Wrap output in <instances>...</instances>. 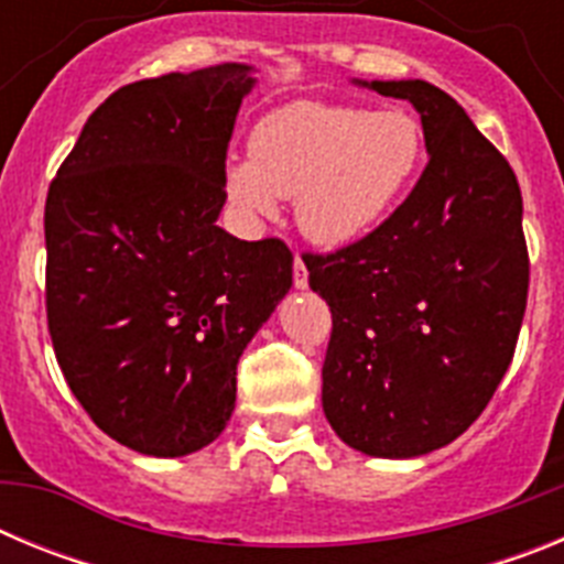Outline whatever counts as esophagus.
Returning a JSON list of instances; mask_svg holds the SVG:
<instances>
[{
  "instance_id": "1",
  "label": "esophagus",
  "mask_w": 564,
  "mask_h": 564,
  "mask_svg": "<svg viewBox=\"0 0 564 564\" xmlns=\"http://www.w3.org/2000/svg\"><path fill=\"white\" fill-rule=\"evenodd\" d=\"M293 285H296L299 291H305L307 288V268L305 262H302V257L293 259Z\"/></svg>"
}]
</instances>
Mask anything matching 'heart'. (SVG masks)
<instances>
[{"mask_svg": "<svg viewBox=\"0 0 564 564\" xmlns=\"http://www.w3.org/2000/svg\"><path fill=\"white\" fill-rule=\"evenodd\" d=\"M423 158V129L403 109L372 112L296 101L253 127L251 158L226 166V192L248 217H273L296 197V223L316 246H352L392 212Z\"/></svg>", "mask_w": 564, "mask_h": 564, "instance_id": "1", "label": "heart"}]
</instances>
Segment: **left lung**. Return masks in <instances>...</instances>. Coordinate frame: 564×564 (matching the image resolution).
<instances>
[{"label": "left lung", "mask_w": 564, "mask_h": 564, "mask_svg": "<svg viewBox=\"0 0 564 564\" xmlns=\"http://www.w3.org/2000/svg\"><path fill=\"white\" fill-rule=\"evenodd\" d=\"M356 84L417 109L430 163L376 231L302 257L333 313L322 406L364 455H430L480 417L514 358L528 302L522 194L435 84Z\"/></svg>", "instance_id": "left-lung-1"}]
</instances>
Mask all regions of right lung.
I'll use <instances>...</instances> for the list:
<instances>
[{"mask_svg":"<svg viewBox=\"0 0 564 564\" xmlns=\"http://www.w3.org/2000/svg\"><path fill=\"white\" fill-rule=\"evenodd\" d=\"M248 64L115 89L50 183L47 327L98 430L152 457L220 437L237 361L293 285L282 239L231 237L226 152Z\"/></svg>","mask_w":564,"mask_h":564,"instance_id":"add662e5","label":"right lung"}]
</instances>
